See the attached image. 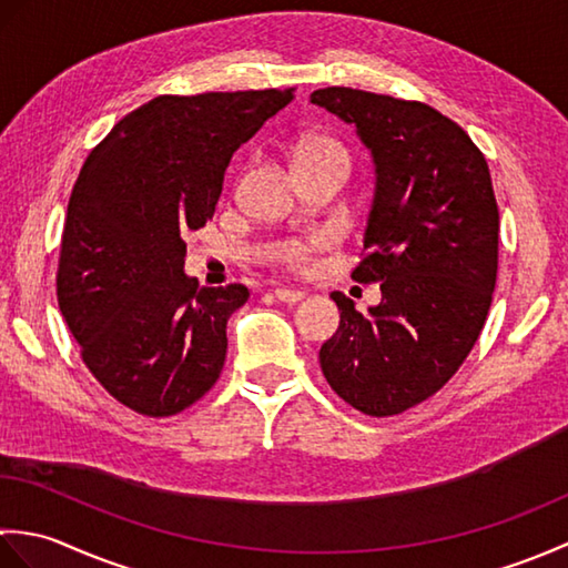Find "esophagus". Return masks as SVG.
<instances>
[{"label":"esophagus","mask_w":568,"mask_h":568,"mask_svg":"<svg viewBox=\"0 0 568 568\" xmlns=\"http://www.w3.org/2000/svg\"><path fill=\"white\" fill-rule=\"evenodd\" d=\"M273 295L281 300V303H287V305H295V303H300V300L305 297L303 291H291V287H275Z\"/></svg>","instance_id":"1"}]
</instances>
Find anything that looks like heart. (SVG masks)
Segmentation results:
<instances>
[{
    "instance_id": "obj_1",
    "label": "heart",
    "mask_w": 568,
    "mask_h": 568,
    "mask_svg": "<svg viewBox=\"0 0 568 568\" xmlns=\"http://www.w3.org/2000/svg\"><path fill=\"white\" fill-rule=\"evenodd\" d=\"M322 153H342L344 155V151L336 146L334 141H329V139H307V141L300 143V149L295 153V163L305 161V159H312V155H322ZM320 244H322L320 239L307 241V244H291V246H287V251H285L287 265H291V268H297V271L307 268L312 251H315Z\"/></svg>"
}]
</instances>
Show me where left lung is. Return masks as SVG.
Instances as JSON below:
<instances>
[{
  "label": "left lung",
  "mask_w": 568,
  "mask_h": 568,
  "mask_svg": "<svg viewBox=\"0 0 568 568\" xmlns=\"http://www.w3.org/2000/svg\"><path fill=\"white\" fill-rule=\"evenodd\" d=\"M310 100L352 124L371 151L376 190L352 277L381 283L368 315L332 293L339 329L322 344L320 366L364 415H400L444 388L486 324L500 232L488 163L429 104L352 88Z\"/></svg>",
  "instance_id": "left-lung-1"
}]
</instances>
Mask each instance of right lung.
Returning <instances> with one entry per match:
<instances>
[{"mask_svg": "<svg viewBox=\"0 0 568 568\" xmlns=\"http://www.w3.org/2000/svg\"><path fill=\"white\" fill-rule=\"evenodd\" d=\"M287 90L161 94L84 161L60 241L58 305L84 366L114 400L171 417L220 378L226 322L248 287H200L185 236L212 220L234 151Z\"/></svg>", "mask_w": 568, "mask_h": 568, "instance_id": "obj_1", "label": "right lung"}]
</instances>
